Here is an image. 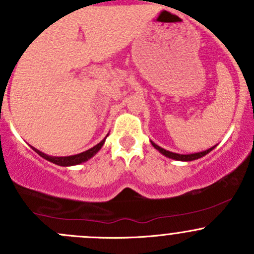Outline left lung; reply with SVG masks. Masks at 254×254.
Masks as SVG:
<instances>
[{"label": "left lung", "instance_id": "left-lung-1", "mask_svg": "<svg viewBox=\"0 0 254 254\" xmlns=\"http://www.w3.org/2000/svg\"><path fill=\"white\" fill-rule=\"evenodd\" d=\"M151 143H152V146H153V147L156 148V150H158V151H160V152L162 153V155H165L166 157L173 158V160H177V161H194V160H198V158L203 157V156H205L206 153H209L210 151H211L212 148L215 147V146H214V147L209 148V150H206V151H203V152H198V153H190V155H179V153L171 152V151H167V150H165V148L160 147V146H158V145H156L155 142H152V141H151Z\"/></svg>", "mask_w": 254, "mask_h": 254}]
</instances>
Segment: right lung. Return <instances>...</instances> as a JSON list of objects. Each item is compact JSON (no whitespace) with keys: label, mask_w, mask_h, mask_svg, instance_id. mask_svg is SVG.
Here are the masks:
<instances>
[{"label":"right lung","mask_w":254,"mask_h":254,"mask_svg":"<svg viewBox=\"0 0 254 254\" xmlns=\"http://www.w3.org/2000/svg\"><path fill=\"white\" fill-rule=\"evenodd\" d=\"M104 141H106V139L102 140L101 142L97 143L96 146H93V147L89 148V150L84 151V152L78 153V155L67 156V157H53V156H48V155H45V153L40 152L39 150H37V148H34V147H33V150H34L38 155L42 156L43 158H45V160L50 161V162L55 163V165L65 166L66 167V166H75V165H78V163L86 162L87 160H89L91 157H93V156L96 155L99 150H101V147L103 146Z\"/></svg>","instance_id":"1"}]
</instances>
